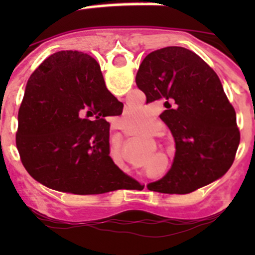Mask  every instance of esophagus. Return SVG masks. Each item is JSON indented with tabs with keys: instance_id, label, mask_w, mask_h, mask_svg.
Listing matches in <instances>:
<instances>
[{
	"instance_id": "esophagus-1",
	"label": "esophagus",
	"mask_w": 255,
	"mask_h": 255,
	"mask_svg": "<svg viewBox=\"0 0 255 255\" xmlns=\"http://www.w3.org/2000/svg\"><path fill=\"white\" fill-rule=\"evenodd\" d=\"M112 129H114V130H120L121 128H120V126H119V124H114V125H112Z\"/></svg>"
}]
</instances>
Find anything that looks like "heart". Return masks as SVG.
<instances>
[{
  "instance_id": "obj_1",
  "label": "heart",
  "mask_w": 255,
  "mask_h": 255,
  "mask_svg": "<svg viewBox=\"0 0 255 255\" xmlns=\"http://www.w3.org/2000/svg\"><path fill=\"white\" fill-rule=\"evenodd\" d=\"M124 116L126 117V123L129 124L130 129L131 130L140 129V126L143 125L144 120H145V114H144L143 110L136 107L126 108ZM159 131H161V126H159V124L155 123V121L148 126V132H149V134L157 135L159 134Z\"/></svg>"
}]
</instances>
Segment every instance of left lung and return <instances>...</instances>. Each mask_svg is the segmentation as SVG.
<instances>
[{
    "instance_id": "left-lung-1",
    "label": "left lung",
    "mask_w": 255,
    "mask_h": 255,
    "mask_svg": "<svg viewBox=\"0 0 255 255\" xmlns=\"http://www.w3.org/2000/svg\"><path fill=\"white\" fill-rule=\"evenodd\" d=\"M135 82L147 103L163 102L159 117L176 143L171 170L149 184V190L188 194L224 176L235 158L240 132L217 74L197 53L173 46L150 52Z\"/></svg>"
}]
</instances>
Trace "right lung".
<instances>
[{
  "instance_id": "obj_1",
  "label": "right lung",
  "mask_w": 255,
  "mask_h": 255,
  "mask_svg": "<svg viewBox=\"0 0 255 255\" xmlns=\"http://www.w3.org/2000/svg\"><path fill=\"white\" fill-rule=\"evenodd\" d=\"M124 105L106 88L92 56L56 52L26 83L16 147L28 173L49 189L79 195L123 189L129 179L110 157L108 116Z\"/></svg>"
}]
</instances>
